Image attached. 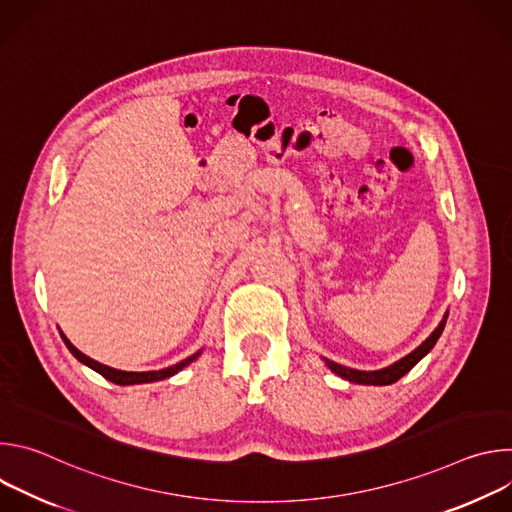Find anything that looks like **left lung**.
<instances>
[{
  "label": "left lung",
  "mask_w": 512,
  "mask_h": 512,
  "mask_svg": "<svg viewBox=\"0 0 512 512\" xmlns=\"http://www.w3.org/2000/svg\"><path fill=\"white\" fill-rule=\"evenodd\" d=\"M448 314H450V312L444 314L442 322L437 324V328H435L415 350H411L409 354H405L403 358H399L397 362L389 364V367H385V369H379V371H356V369L344 367V364H338V362H334V360H330V358H324V356H322V360H324V364H326V367H328L334 375L346 379L348 383H356V385H379V387H381V385H393V383L399 381L403 375H407V373L415 367V364L435 346L437 338H440L442 332H444Z\"/></svg>",
  "instance_id": "8db88e82"
}]
</instances>
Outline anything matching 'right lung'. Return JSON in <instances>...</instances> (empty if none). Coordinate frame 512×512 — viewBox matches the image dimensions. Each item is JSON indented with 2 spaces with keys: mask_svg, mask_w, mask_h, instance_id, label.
Wrapping results in <instances>:
<instances>
[{
  "mask_svg": "<svg viewBox=\"0 0 512 512\" xmlns=\"http://www.w3.org/2000/svg\"><path fill=\"white\" fill-rule=\"evenodd\" d=\"M60 336H62V340H64V344H66V348L72 352V356H75L79 362H83V364H87L89 369H93L95 373H99L101 377H105L107 381H111V383H115V385H141V383H154V381H162V379H170V377H174L176 373H180L184 367H188L190 362H194L198 356H200V352H202V348L198 350V352H194L192 356H188V358H184V360H180L178 364H172V367H168V369H162V371H148V373H133V371H119V369H113V367H107V364H101V362H97V360H93V358H89L87 354H83L77 346H72V342L60 332Z\"/></svg>",
  "mask_w": 512,
  "mask_h": 512,
  "instance_id": "right-lung-1",
  "label": "right lung"
}]
</instances>
